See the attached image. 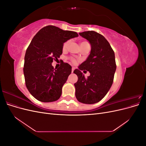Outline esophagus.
I'll return each mask as SVG.
<instances>
[{
    "instance_id": "obj_1",
    "label": "esophagus",
    "mask_w": 146,
    "mask_h": 146,
    "mask_svg": "<svg viewBox=\"0 0 146 146\" xmlns=\"http://www.w3.org/2000/svg\"><path fill=\"white\" fill-rule=\"evenodd\" d=\"M74 69H75V68H72V73H73V72H74Z\"/></svg>"
}]
</instances>
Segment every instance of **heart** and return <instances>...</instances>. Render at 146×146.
I'll list each match as a JSON object with an SVG mask.
<instances>
[{
	"instance_id": "1",
	"label": "heart",
	"mask_w": 146,
	"mask_h": 146,
	"mask_svg": "<svg viewBox=\"0 0 146 146\" xmlns=\"http://www.w3.org/2000/svg\"><path fill=\"white\" fill-rule=\"evenodd\" d=\"M70 39H69V40H67V41H65V42L63 43V49L64 50L67 49V48H68V47H69V44H70ZM87 43H88V42H86V41H83V42H82L80 43V46H82V45H84V44H87ZM70 60H71L72 63H75L76 62V60H75V59H74V58H71V59H70Z\"/></svg>"
}]
</instances>
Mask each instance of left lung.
I'll return each mask as SVG.
<instances>
[{
    "label": "left lung",
    "mask_w": 146,
    "mask_h": 146,
    "mask_svg": "<svg viewBox=\"0 0 146 146\" xmlns=\"http://www.w3.org/2000/svg\"><path fill=\"white\" fill-rule=\"evenodd\" d=\"M79 35L90 42L91 50L86 61L75 69L78 77L74 84L76 97L83 104L98 102L111 88L116 69L114 52L110 43L102 35L94 31H87ZM86 70L90 76L85 78L81 70Z\"/></svg>",
    "instance_id": "8db88e82"
}]
</instances>
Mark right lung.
<instances>
[{"label":"right lung","mask_w":146,"mask_h":146,"mask_svg":"<svg viewBox=\"0 0 146 146\" xmlns=\"http://www.w3.org/2000/svg\"><path fill=\"white\" fill-rule=\"evenodd\" d=\"M78 36L75 32L48 25L32 39L25 52L23 70L26 87L38 100L50 102L60 98L72 67L63 61L54 69L52 63L62 54L63 43Z\"/></svg>","instance_id":"obj_1"}]
</instances>
